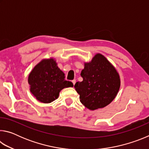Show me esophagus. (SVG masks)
<instances>
[{"mask_svg":"<svg viewBox=\"0 0 149 149\" xmlns=\"http://www.w3.org/2000/svg\"><path fill=\"white\" fill-rule=\"evenodd\" d=\"M72 84H74V85L75 84V82H76V81H75V79H74V80L72 81Z\"/></svg>","mask_w":149,"mask_h":149,"instance_id":"esophagus-1","label":"esophagus"}]
</instances>
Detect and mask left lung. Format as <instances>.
Wrapping results in <instances>:
<instances>
[{
    "mask_svg": "<svg viewBox=\"0 0 149 149\" xmlns=\"http://www.w3.org/2000/svg\"><path fill=\"white\" fill-rule=\"evenodd\" d=\"M82 81L75 84L80 102L91 110L103 108L114 99L120 87V79L114 67L106 58L97 54L85 63L81 73Z\"/></svg>",
    "mask_w": 149,
    "mask_h": 149,
    "instance_id": "obj_1",
    "label": "left lung"
}]
</instances>
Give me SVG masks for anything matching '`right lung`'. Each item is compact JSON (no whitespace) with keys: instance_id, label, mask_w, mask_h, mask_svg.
<instances>
[{"instance_id":"obj_1","label":"right lung","mask_w":149,"mask_h":149,"mask_svg":"<svg viewBox=\"0 0 149 149\" xmlns=\"http://www.w3.org/2000/svg\"><path fill=\"white\" fill-rule=\"evenodd\" d=\"M64 75L53 59L42 60L29 75L30 91L40 102H51L62 89L74 86L71 81L64 79Z\"/></svg>"}]
</instances>
